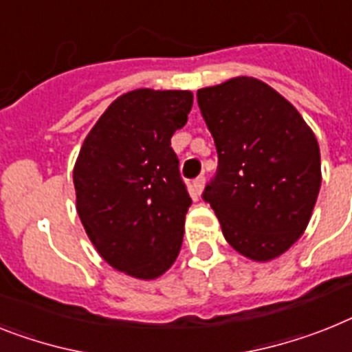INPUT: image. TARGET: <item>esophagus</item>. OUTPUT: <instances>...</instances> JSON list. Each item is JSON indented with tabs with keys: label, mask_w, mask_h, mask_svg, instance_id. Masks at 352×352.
Segmentation results:
<instances>
[{
	"label": "esophagus",
	"mask_w": 352,
	"mask_h": 352,
	"mask_svg": "<svg viewBox=\"0 0 352 352\" xmlns=\"http://www.w3.org/2000/svg\"><path fill=\"white\" fill-rule=\"evenodd\" d=\"M204 186H206V179H204V177H197V179L193 181V191L197 197H200V195H202Z\"/></svg>",
	"instance_id": "obj_1"
}]
</instances>
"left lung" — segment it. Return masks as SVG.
<instances>
[{"label":"left lung","instance_id":"obj_1","mask_svg":"<svg viewBox=\"0 0 352 352\" xmlns=\"http://www.w3.org/2000/svg\"><path fill=\"white\" fill-rule=\"evenodd\" d=\"M214 138L218 171L206 188L227 243L258 263L299 240L320 190V148L283 94L254 76H236L197 93Z\"/></svg>","mask_w":352,"mask_h":352}]
</instances>
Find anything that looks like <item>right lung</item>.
<instances>
[{"mask_svg":"<svg viewBox=\"0 0 352 352\" xmlns=\"http://www.w3.org/2000/svg\"><path fill=\"white\" fill-rule=\"evenodd\" d=\"M193 93L134 89L85 135L73 168L76 212L96 252L126 276L152 281L175 263L191 199L171 135Z\"/></svg>","mask_w":352,"mask_h":352,"instance_id":"right-lung-1","label":"right lung"}]
</instances>
